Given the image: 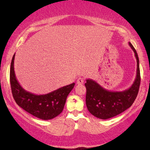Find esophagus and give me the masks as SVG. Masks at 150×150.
<instances>
[{
	"label": "esophagus",
	"mask_w": 150,
	"mask_h": 150,
	"mask_svg": "<svg viewBox=\"0 0 150 150\" xmlns=\"http://www.w3.org/2000/svg\"><path fill=\"white\" fill-rule=\"evenodd\" d=\"M83 83H84V79H83V78L80 77L77 79L76 83L78 84V85H82V84H83Z\"/></svg>",
	"instance_id": "34e87169"
}]
</instances>
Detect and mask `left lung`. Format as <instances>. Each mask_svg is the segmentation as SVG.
<instances>
[{
	"label": "left lung",
	"instance_id": "8db88e82",
	"mask_svg": "<svg viewBox=\"0 0 150 150\" xmlns=\"http://www.w3.org/2000/svg\"><path fill=\"white\" fill-rule=\"evenodd\" d=\"M129 45L134 51L137 63L136 78L129 89L123 91H110L95 81L86 80V105L90 113L96 117L102 120L113 117L130 108L136 99L141 82L139 60L132 44L129 42Z\"/></svg>",
	"mask_w": 150,
	"mask_h": 150
}]
</instances>
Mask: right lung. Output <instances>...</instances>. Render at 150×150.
<instances>
[{
    "mask_svg": "<svg viewBox=\"0 0 150 150\" xmlns=\"http://www.w3.org/2000/svg\"><path fill=\"white\" fill-rule=\"evenodd\" d=\"M14 59L12 58L10 67V83L11 92L16 104L24 110L41 120H48L56 117L64 108L68 94L75 83L61 87L44 95H35L26 91L16 79L14 71Z\"/></svg>",
    "mask_w": 150,
    "mask_h": 150,
    "instance_id": "1",
    "label": "right lung"
}]
</instances>
